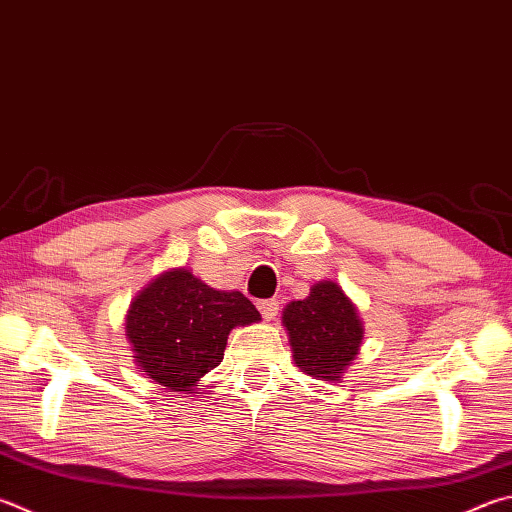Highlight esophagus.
I'll list each match as a JSON object with an SVG mask.
<instances>
[{"mask_svg": "<svg viewBox=\"0 0 512 512\" xmlns=\"http://www.w3.org/2000/svg\"><path fill=\"white\" fill-rule=\"evenodd\" d=\"M277 311H280V302L277 300H264V302H259V313L264 315V320L266 322H271L275 315H277Z\"/></svg>", "mask_w": 512, "mask_h": 512, "instance_id": "obj_1", "label": "esophagus"}]
</instances>
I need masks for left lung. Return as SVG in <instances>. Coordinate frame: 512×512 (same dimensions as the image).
<instances>
[{"label":"left lung","mask_w":512,"mask_h":512,"mask_svg":"<svg viewBox=\"0 0 512 512\" xmlns=\"http://www.w3.org/2000/svg\"><path fill=\"white\" fill-rule=\"evenodd\" d=\"M295 367L318 380L338 383L358 358L365 327L358 306L336 280L311 286L304 300L288 302L282 311Z\"/></svg>","instance_id":"left-lung-1"}]
</instances>
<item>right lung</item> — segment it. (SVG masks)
<instances>
[{
    "label": "right lung",
    "mask_w": 512,
    "mask_h": 512,
    "mask_svg": "<svg viewBox=\"0 0 512 512\" xmlns=\"http://www.w3.org/2000/svg\"><path fill=\"white\" fill-rule=\"evenodd\" d=\"M259 320L244 293L219 291L179 266L136 293L125 336L145 378L170 392L197 394L199 380L224 360L230 331Z\"/></svg>",
    "instance_id": "right-lung-1"
}]
</instances>
